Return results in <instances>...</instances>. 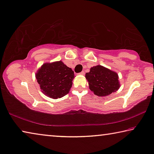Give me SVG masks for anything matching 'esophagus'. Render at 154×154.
<instances>
[{"mask_svg":"<svg viewBox=\"0 0 154 154\" xmlns=\"http://www.w3.org/2000/svg\"><path fill=\"white\" fill-rule=\"evenodd\" d=\"M84 74H85V72H84V71H82V72H81L79 73L80 75H84Z\"/></svg>","mask_w":154,"mask_h":154,"instance_id":"34e87169","label":"esophagus"}]
</instances>
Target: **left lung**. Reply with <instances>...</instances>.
Here are the masks:
<instances>
[{
  "label": "left lung",
  "mask_w": 154,
  "mask_h": 154,
  "mask_svg": "<svg viewBox=\"0 0 154 154\" xmlns=\"http://www.w3.org/2000/svg\"><path fill=\"white\" fill-rule=\"evenodd\" d=\"M85 77L90 90L99 97L111 95L120 87L118 73L101 65L91 68Z\"/></svg>",
  "instance_id": "1"
}]
</instances>
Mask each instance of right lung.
<instances>
[{"label": "right lung", "mask_w": 154, "mask_h": 154, "mask_svg": "<svg viewBox=\"0 0 154 154\" xmlns=\"http://www.w3.org/2000/svg\"><path fill=\"white\" fill-rule=\"evenodd\" d=\"M41 92L52 99H58L69 93L75 78L74 71L62 61L45 63L35 74Z\"/></svg>", "instance_id": "add662e5"}]
</instances>
